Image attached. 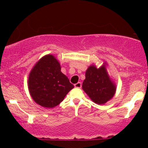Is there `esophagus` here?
Segmentation results:
<instances>
[{
    "label": "esophagus",
    "mask_w": 148,
    "mask_h": 148,
    "mask_svg": "<svg viewBox=\"0 0 148 148\" xmlns=\"http://www.w3.org/2000/svg\"><path fill=\"white\" fill-rule=\"evenodd\" d=\"M75 87L77 88H82V83L81 82H78L77 84H75Z\"/></svg>",
    "instance_id": "34e87169"
}]
</instances>
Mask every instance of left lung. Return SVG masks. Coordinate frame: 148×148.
I'll use <instances>...</instances> for the list:
<instances>
[{
	"label": "left lung",
	"mask_w": 148,
	"mask_h": 148,
	"mask_svg": "<svg viewBox=\"0 0 148 148\" xmlns=\"http://www.w3.org/2000/svg\"><path fill=\"white\" fill-rule=\"evenodd\" d=\"M82 89L97 104H104L111 100L116 93V85L106 70V62L97 68L92 64L86 72Z\"/></svg>",
	"instance_id": "1"
}]
</instances>
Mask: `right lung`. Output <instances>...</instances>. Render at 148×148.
<instances>
[{
  "mask_svg": "<svg viewBox=\"0 0 148 148\" xmlns=\"http://www.w3.org/2000/svg\"><path fill=\"white\" fill-rule=\"evenodd\" d=\"M58 60L47 54L36 62L28 77V90L34 102L46 108H54L74 88L61 72Z\"/></svg>",
  "mask_w": 148,
  "mask_h": 148,
  "instance_id": "1",
  "label": "right lung"
}]
</instances>
